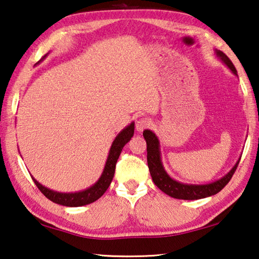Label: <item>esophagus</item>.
<instances>
[{
    "instance_id": "1",
    "label": "esophagus",
    "mask_w": 259,
    "mask_h": 259,
    "mask_svg": "<svg viewBox=\"0 0 259 259\" xmlns=\"http://www.w3.org/2000/svg\"><path fill=\"white\" fill-rule=\"evenodd\" d=\"M150 125V121L148 119H146V117H142V119H139L137 122H136V130L138 131V133H142L144 131V129L148 128Z\"/></svg>"
}]
</instances>
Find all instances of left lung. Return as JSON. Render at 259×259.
Segmentation results:
<instances>
[{"label": "left lung", "mask_w": 259, "mask_h": 259, "mask_svg": "<svg viewBox=\"0 0 259 259\" xmlns=\"http://www.w3.org/2000/svg\"><path fill=\"white\" fill-rule=\"evenodd\" d=\"M214 53L216 55V58H219L222 61V62L231 70V72L238 77L237 70L228 56L225 55L222 51L219 50H215ZM143 136L146 140V144H147V163L153 181L164 194L168 195L172 197V198L196 200L216 195L228 185V182L230 180H231L233 173L236 172L238 164L240 162L241 158L239 157V159L236 162V164H234L231 170H230L227 175L219 179V180L205 183V185H195V183L180 182L168 176V173L166 172L165 168H164V165L162 163L161 148H159L161 145H159L157 136L149 129L144 130Z\"/></svg>", "instance_id": "obj_1"}]
</instances>
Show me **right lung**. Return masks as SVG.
Wrapping results in <instances>:
<instances>
[{"label":"right lung","instance_id":"obj_1","mask_svg":"<svg viewBox=\"0 0 259 259\" xmlns=\"http://www.w3.org/2000/svg\"><path fill=\"white\" fill-rule=\"evenodd\" d=\"M48 55L49 53L45 54L44 58L41 60H44ZM134 133L135 122H131L130 124L126 125L125 128L122 129L120 133L117 134V136L113 140V143L111 145L109 155H107L105 162V166L103 168L101 177L98 178V180L94 183L93 186L86 188V189L76 192H60L52 190L50 188L43 186L40 182L37 181L36 179L31 176L32 180H34L37 188L43 192L44 196L48 197L50 200H52L55 204L68 206V207H79V206L92 204L98 198H101V197L104 195V192L107 190V188L110 187L114 177L117 158H119L124 145L130 142L131 137L134 136Z\"/></svg>","mask_w":259,"mask_h":259}]
</instances>
